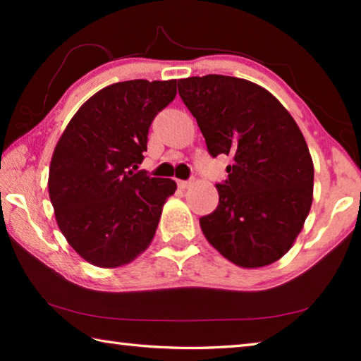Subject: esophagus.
<instances>
[{
  "label": "esophagus",
  "mask_w": 361,
  "mask_h": 361,
  "mask_svg": "<svg viewBox=\"0 0 361 361\" xmlns=\"http://www.w3.org/2000/svg\"><path fill=\"white\" fill-rule=\"evenodd\" d=\"M192 185V180H178V186L181 189H186Z\"/></svg>",
  "instance_id": "obj_1"
}]
</instances>
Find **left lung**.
Returning <instances> with one entry per match:
<instances>
[{
	"label": "left lung",
	"instance_id": "8db88e82",
	"mask_svg": "<svg viewBox=\"0 0 361 361\" xmlns=\"http://www.w3.org/2000/svg\"><path fill=\"white\" fill-rule=\"evenodd\" d=\"M178 92L197 121L212 157L232 164L218 183V207L199 219L224 258L262 267L288 252L312 205L314 164L295 119L266 89L247 79H181Z\"/></svg>",
	"mask_w": 361,
	"mask_h": 361
}]
</instances>
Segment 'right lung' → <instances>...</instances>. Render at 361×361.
Here are the masks:
<instances>
[{
	"instance_id": "1",
	"label": "right lung",
	"mask_w": 361,
	"mask_h": 361,
	"mask_svg": "<svg viewBox=\"0 0 361 361\" xmlns=\"http://www.w3.org/2000/svg\"><path fill=\"white\" fill-rule=\"evenodd\" d=\"M175 95V79L111 84L78 109L60 137L49 197L65 239L90 264H127L154 237L176 183L133 170L145 159L151 122Z\"/></svg>"
}]
</instances>
